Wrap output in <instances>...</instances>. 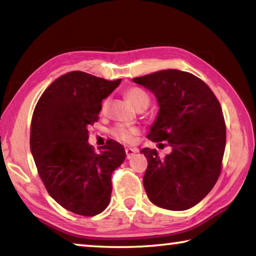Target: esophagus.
Here are the masks:
<instances>
[{
  "label": "esophagus",
  "instance_id": "34e87169",
  "mask_svg": "<svg viewBox=\"0 0 256 256\" xmlns=\"http://www.w3.org/2000/svg\"><path fill=\"white\" fill-rule=\"evenodd\" d=\"M136 152H138V149H133V148H126V149H125V154H126V158L128 159H131Z\"/></svg>",
  "mask_w": 256,
  "mask_h": 256
}]
</instances>
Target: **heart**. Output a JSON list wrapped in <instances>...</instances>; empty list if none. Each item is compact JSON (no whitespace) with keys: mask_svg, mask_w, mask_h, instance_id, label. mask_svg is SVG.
Listing matches in <instances>:
<instances>
[{"mask_svg":"<svg viewBox=\"0 0 256 256\" xmlns=\"http://www.w3.org/2000/svg\"><path fill=\"white\" fill-rule=\"evenodd\" d=\"M128 100L132 104V105L138 108L140 105L144 102H149V96L144 90L140 88H131L126 90L125 92ZM107 107V100H104L102 105V110L104 112ZM138 133V130L133 126H126V125L118 124L112 130V134L115 138H118L120 141L123 142H131L133 140V136H136Z\"/></svg>","mask_w":256,"mask_h":256,"instance_id":"1","label":"heart"}]
</instances>
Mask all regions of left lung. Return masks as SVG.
Returning <instances> with one entry per match:
<instances>
[{"label": "left lung", "mask_w": 256, "mask_h": 256, "mask_svg": "<svg viewBox=\"0 0 256 256\" xmlns=\"http://www.w3.org/2000/svg\"><path fill=\"white\" fill-rule=\"evenodd\" d=\"M132 80L150 90L159 106L146 138L172 146L164 158L156 149L141 150L148 160L146 196L164 209L188 210L206 196L222 170L226 146L222 107L209 86L188 72L168 68Z\"/></svg>", "instance_id": "obj_1"}]
</instances>
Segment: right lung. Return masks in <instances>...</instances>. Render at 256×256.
<instances>
[{
  "label": "right lung",
  "mask_w": 256,
  "mask_h": 256,
  "mask_svg": "<svg viewBox=\"0 0 256 256\" xmlns=\"http://www.w3.org/2000/svg\"><path fill=\"white\" fill-rule=\"evenodd\" d=\"M120 81L68 72L45 90L34 107L30 150L38 174L50 196L73 214L96 216L110 201L112 174L126 154L114 140L94 152L88 126L97 122L102 99Z\"/></svg>",
  "instance_id": "right-lung-1"
}]
</instances>
